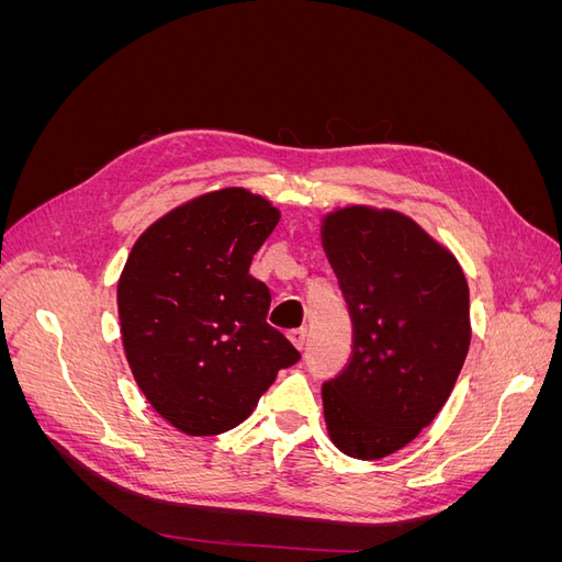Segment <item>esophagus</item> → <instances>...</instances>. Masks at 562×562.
<instances>
[{"label": "esophagus", "mask_w": 562, "mask_h": 562, "mask_svg": "<svg viewBox=\"0 0 562 562\" xmlns=\"http://www.w3.org/2000/svg\"><path fill=\"white\" fill-rule=\"evenodd\" d=\"M288 337H291V342L297 349H304V345H307V328H295V330L288 333Z\"/></svg>", "instance_id": "1"}]
</instances>
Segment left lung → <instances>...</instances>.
Masks as SVG:
<instances>
[{"instance_id":"left-lung-1","label":"left lung","mask_w":562,"mask_h":562,"mask_svg":"<svg viewBox=\"0 0 562 562\" xmlns=\"http://www.w3.org/2000/svg\"><path fill=\"white\" fill-rule=\"evenodd\" d=\"M323 248L353 323L351 359L321 389L328 434L349 457L382 459L446 405L471 342L469 285L452 252L394 211L328 215Z\"/></svg>"}]
</instances>
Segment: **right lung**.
<instances>
[{
  "label": "right lung",
  "instance_id": "add662e5",
  "mask_svg": "<svg viewBox=\"0 0 562 562\" xmlns=\"http://www.w3.org/2000/svg\"><path fill=\"white\" fill-rule=\"evenodd\" d=\"M279 211L239 187L203 194L135 241L116 288L133 378L190 436L241 424L300 351L267 323L269 288L248 274Z\"/></svg>",
  "mask_w": 562,
  "mask_h": 562
}]
</instances>
